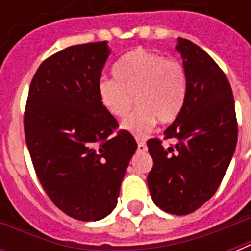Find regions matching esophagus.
<instances>
[{
	"label": "esophagus",
	"mask_w": 251,
	"mask_h": 251,
	"mask_svg": "<svg viewBox=\"0 0 251 251\" xmlns=\"http://www.w3.org/2000/svg\"><path fill=\"white\" fill-rule=\"evenodd\" d=\"M137 147H138V151H140V152H145V151H147V144L144 141L137 142Z\"/></svg>",
	"instance_id": "1"
}]
</instances>
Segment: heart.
Instances as JSON below:
<instances>
[{"mask_svg":"<svg viewBox=\"0 0 251 251\" xmlns=\"http://www.w3.org/2000/svg\"><path fill=\"white\" fill-rule=\"evenodd\" d=\"M113 74L115 79L99 80V100L110 115L125 118L134 97L138 109L122 124L133 136L145 137L156 120L169 124L179 115L187 93V76L177 60L140 48L121 57Z\"/></svg>","mask_w":251,"mask_h":251,"instance_id":"heart-1","label":"heart"}]
</instances>
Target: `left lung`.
<instances>
[{
  "instance_id": "1",
  "label": "left lung",
  "mask_w": 251,
  "mask_h": 251,
  "mask_svg": "<svg viewBox=\"0 0 251 251\" xmlns=\"http://www.w3.org/2000/svg\"><path fill=\"white\" fill-rule=\"evenodd\" d=\"M187 93L177 118L160 138L148 140L153 168L148 187L154 204L174 215H187L212 198L237 147L238 124L228 79L199 46L179 39Z\"/></svg>"
}]
</instances>
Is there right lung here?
<instances>
[{
	"instance_id": "right-lung-1",
	"label": "right lung",
	"mask_w": 251,
	"mask_h": 251,
	"mask_svg": "<svg viewBox=\"0 0 251 251\" xmlns=\"http://www.w3.org/2000/svg\"><path fill=\"white\" fill-rule=\"evenodd\" d=\"M106 41L71 46L37 68L24 113L25 140L43 188L74 219L99 221L117 205L137 142L100 103Z\"/></svg>"
}]
</instances>
